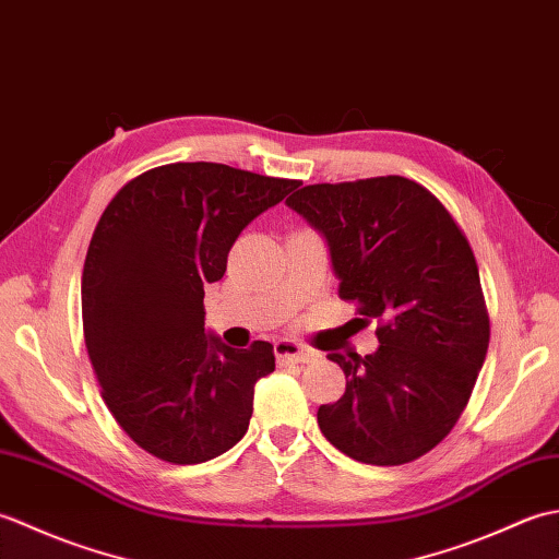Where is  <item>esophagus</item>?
<instances>
[{"mask_svg": "<svg viewBox=\"0 0 559 559\" xmlns=\"http://www.w3.org/2000/svg\"><path fill=\"white\" fill-rule=\"evenodd\" d=\"M273 353H276V360L283 362H312L317 358V353L300 346L298 341H290V338H281L273 343Z\"/></svg>", "mask_w": 559, "mask_h": 559, "instance_id": "esophagus-1", "label": "esophagus"}]
</instances>
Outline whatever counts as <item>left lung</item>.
Returning a JSON list of instances; mask_svg holds the SVG:
<instances>
[{
	"mask_svg": "<svg viewBox=\"0 0 559 559\" xmlns=\"http://www.w3.org/2000/svg\"><path fill=\"white\" fill-rule=\"evenodd\" d=\"M286 204L322 233L338 298L377 319L370 355L329 353L346 394L317 411L343 454L401 466L456 425L490 343L480 273L439 199L406 177L307 185Z\"/></svg>",
	"mask_w": 559,
	"mask_h": 559,
	"instance_id": "left-lung-1",
	"label": "left lung"
}]
</instances>
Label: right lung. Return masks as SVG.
<instances>
[{
	"mask_svg": "<svg viewBox=\"0 0 559 559\" xmlns=\"http://www.w3.org/2000/svg\"><path fill=\"white\" fill-rule=\"evenodd\" d=\"M298 180L221 163H170L127 182L103 211L83 264L81 312L115 420L148 454L204 463L245 437L273 346L209 331L204 286L259 213Z\"/></svg>",
	"mask_w": 559,
	"mask_h": 559,
	"instance_id": "1",
	"label": "right lung"
}]
</instances>
